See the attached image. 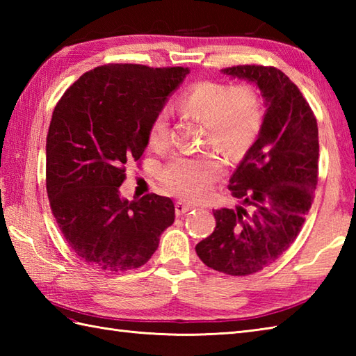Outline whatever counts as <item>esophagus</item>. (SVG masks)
<instances>
[{
    "label": "esophagus",
    "mask_w": 356,
    "mask_h": 356,
    "mask_svg": "<svg viewBox=\"0 0 356 356\" xmlns=\"http://www.w3.org/2000/svg\"><path fill=\"white\" fill-rule=\"evenodd\" d=\"M194 208V205H190V203H185V202H177L176 203V214L177 216H182L188 211H191Z\"/></svg>",
    "instance_id": "34e87169"
}]
</instances>
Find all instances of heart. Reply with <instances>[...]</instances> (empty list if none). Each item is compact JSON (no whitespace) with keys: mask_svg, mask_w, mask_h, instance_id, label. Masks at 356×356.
I'll return each instance as SVG.
<instances>
[{"mask_svg":"<svg viewBox=\"0 0 356 356\" xmlns=\"http://www.w3.org/2000/svg\"><path fill=\"white\" fill-rule=\"evenodd\" d=\"M176 107L184 115L202 120L203 140H208L228 157H240L254 145L263 125L264 107L260 93L249 84L226 86L203 81L186 88ZM153 149H163L170 143V120L165 111L157 113L148 131ZM223 163L213 153L177 156L165 165L162 182L186 199L205 195Z\"/></svg>","mask_w":356,"mask_h":356,"instance_id":"heart-1","label":"heart"}]
</instances>
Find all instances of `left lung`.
<instances>
[{
  "instance_id": "left-lung-1",
  "label": "left lung",
  "mask_w": 356,
  "mask_h": 356,
  "mask_svg": "<svg viewBox=\"0 0 356 356\" xmlns=\"http://www.w3.org/2000/svg\"><path fill=\"white\" fill-rule=\"evenodd\" d=\"M222 73L259 88L266 111L259 138L229 179L240 205L213 209L216 229L195 251L211 269L249 275L282 257L301 231L318 182V127L298 87L275 67Z\"/></svg>"
}]
</instances>
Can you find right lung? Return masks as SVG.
<instances>
[{
  "label": "right lung",
  "instance_id": "obj_1",
  "mask_svg": "<svg viewBox=\"0 0 356 356\" xmlns=\"http://www.w3.org/2000/svg\"><path fill=\"white\" fill-rule=\"evenodd\" d=\"M188 69L108 64L87 72L56 104L45 143L51 213L81 260L102 270L140 268L174 222L170 197H120L127 162L148 145L157 113Z\"/></svg>",
  "mask_w": 356,
  "mask_h": 356
}]
</instances>
